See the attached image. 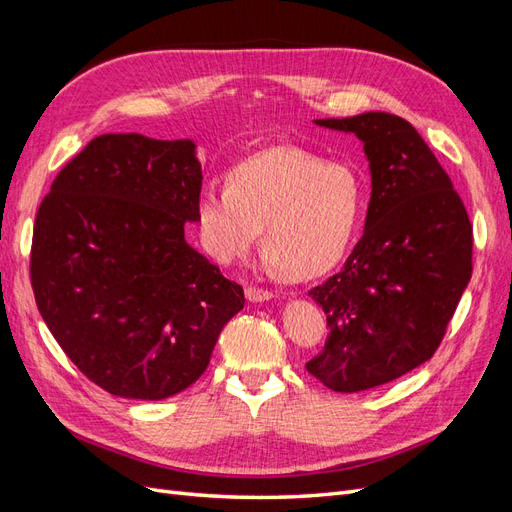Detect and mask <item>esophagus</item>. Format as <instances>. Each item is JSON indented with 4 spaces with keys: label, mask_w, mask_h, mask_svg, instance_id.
<instances>
[{
    "label": "esophagus",
    "mask_w": 512,
    "mask_h": 512,
    "mask_svg": "<svg viewBox=\"0 0 512 512\" xmlns=\"http://www.w3.org/2000/svg\"><path fill=\"white\" fill-rule=\"evenodd\" d=\"M245 299L250 303H262V301H271L273 292L271 290H262L256 286H247L245 288Z\"/></svg>",
    "instance_id": "34e87169"
}]
</instances>
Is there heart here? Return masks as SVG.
<instances>
[{
	"label": "heart",
	"mask_w": 512,
	"mask_h": 512,
	"mask_svg": "<svg viewBox=\"0 0 512 512\" xmlns=\"http://www.w3.org/2000/svg\"><path fill=\"white\" fill-rule=\"evenodd\" d=\"M359 209L361 181L350 166L322 162L301 147H271L232 168L228 188H200L196 224L220 262L250 252L262 228L265 265L309 280L344 256Z\"/></svg>",
	"instance_id": "b5f03b06"
}]
</instances>
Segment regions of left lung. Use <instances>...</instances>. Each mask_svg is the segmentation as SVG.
<instances>
[{"mask_svg":"<svg viewBox=\"0 0 512 512\" xmlns=\"http://www.w3.org/2000/svg\"><path fill=\"white\" fill-rule=\"evenodd\" d=\"M354 134L371 173L365 230L342 271L309 290L327 314L305 367L337 393L397 380L431 359L472 277V224L427 143L406 119H316Z\"/></svg>","mask_w":512,"mask_h":512,"instance_id":"left-lung-1","label":"left lung"}]
</instances>
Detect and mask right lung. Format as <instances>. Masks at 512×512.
I'll use <instances>...</instances> for the list:
<instances>
[{
  "mask_svg": "<svg viewBox=\"0 0 512 512\" xmlns=\"http://www.w3.org/2000/svg\"><path fill=\"white\" fill-rule=\"evenodd\" d=\"M203 168L196 143L102 134L36 213L32 286L46 327L100 389L158 401L211 361L243 288L185 241Z\"/></svg>",
  "mask_w": 512,
  "mask_h": 512,
  "instance_id": "1",
  "label": "right lung"
}]
</instances>
